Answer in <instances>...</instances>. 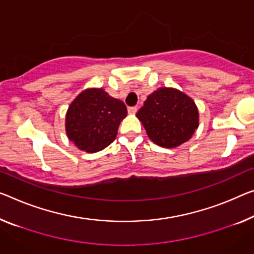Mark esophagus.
<instances>
[{"label": "esophagus", "instance_id": "34e87169", "mask_svg": "<svg viewBox=\"0 0 254 254\" xmlns=\"http://www.w3.org/2000/svg\"><path fill=\"white\" fill-rule=\"evenodd\" d=\"M136 112H137V108H136V107L128 108V114H129V115H135Z\"/></svg>", "mask_w": 254, "mask_h": 254}]
</instances>
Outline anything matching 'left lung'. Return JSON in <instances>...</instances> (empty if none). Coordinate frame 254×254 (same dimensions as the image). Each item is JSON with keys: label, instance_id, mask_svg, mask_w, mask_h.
<instances>
[{"label": "left lung", "instance_id": "obj_1", "mask_svg": "<svg viewBox=\"0 0 254 254\" xmlns=\"http://www.w3.org/2000/svg\"><path fill=\"white\" fill-rule=\"evenodd\" d=\"M152 142L173 149L192 137L198 127V109L184 92L160 87L136 114Z\"/></svg>", "mask_w": 254, "mask_h": 254}]
</instances>
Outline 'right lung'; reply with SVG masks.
Masks as SVG:
<instances>
[{
  "label": "right lung",
  "instance_id": "right-lung-1",
  "mask_svg": "<svg viewBox=\"0 0 254 254\" xmlns=\"http://www.w3.org/2000/svg\"><path fill=\"white\" fill-rule=\"evenodd\" d=\"M127 108L103 88H87L70 103L65 114V132L78 149L95 153L116 139Z\"/></svg>",
  "mask_w": 254,
  "mask_h": 254
}]
</instances>
